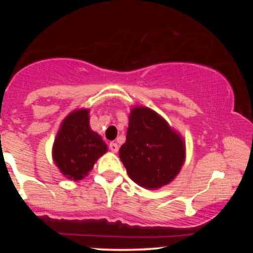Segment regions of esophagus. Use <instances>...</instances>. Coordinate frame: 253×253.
Returning a JSON list of instances; mask_svg holds the SVG:
<instances>
[{"instance_id": "34e87169", "label": "esophagus", "mask_w": 253, "mask_h": 253, "mask_svg": "<svg viewBox=\"0 0 253 253\" xmlns=\"http://www.w3.org/2000/svg\"><path fill=\"white\" fill-rule=\"evenodd\" d=\"M109 150L112 151V152L117 153L119 151V145L117 143H110L109 144Z\"/></svg>"}]
</instances>
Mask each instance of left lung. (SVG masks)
Wrapping results in <instances>:
<instances>
[{"label":"left lung","instance_id":"8db88e82","mask_svg":"<svg viewBox=\"0 0 253 253\" xmlns=\"http://www.w3.org/2000/svg\"><path fill=\"white\" fill-rule=\"evenodd\" d=\"M119 156L132 181L146 189H158L178 175L185 145L161 115L146 107H134Z\"/></svg>","mask_w":253,"mask_h":253}]
</instances>
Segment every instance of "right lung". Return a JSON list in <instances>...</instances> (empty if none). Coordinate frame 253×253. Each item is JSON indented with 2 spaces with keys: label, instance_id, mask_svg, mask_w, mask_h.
<instances>
[{
  "label": "right lung",
  "instance_id": "right-lung-1",
  "mask_svg": "<svg viewBox=\"0 0 253 253\" xmlns=\"http://www.w3.org/2000/svg\"><path fill=\"white\" fill-rule=\"evenodd\" d=\"M107 149L101 135L90 128L89 109H78L70 113L60 125L52 156L66 178L80 181L91 171Z\"/></svg>",
  "mask_w": 253,
  "mask_h": 253
}]
</instances>
